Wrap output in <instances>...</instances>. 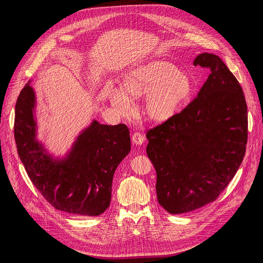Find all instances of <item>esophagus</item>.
I'll return each instance as SVG.
<instances>
[{
    "label": "esophagus",
    "instance_id": "esophagus-1",
    "mask_svg": "<svg viewBox=\"0 0 263 263\" xmlns=\"http://www.w3.org/2000/svg\"><path fill=\"white\" fill-rule=\"evenodd\" d=\"M132 141H133L134 144H136V145L139 146V145H141V144L144 142V137L142 136V134L136 132V133H134V134L132 135Z\"/></svg>",
    "mask_w": 263,
    "mask_h": 263
}]
</instances>
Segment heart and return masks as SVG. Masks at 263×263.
<instances>
[{
  "label": "heart",
  "instance_id": "b5f03b06",
  "mask_svg": "<svg viewBox=\"0 0 263 263\" xmlns=\"http://www.w3.org/2000/svg\"><path fill=\"white\" fill-rule=\"evenodd\" d=\"M193 78L167 60H153L124 73L122 89L107 87L106 97L118 112L128 115L131 101L146 96L143 110L154 123H165L175 118L194 92Z\"/></svg>",
  "mask_w": 263,
  "mask_h": 263
}]
</instances>
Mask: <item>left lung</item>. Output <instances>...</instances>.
<instances>
[{"label":"left lung","mask_w":263,"mask_h":263,"mask_svg":"<svg viewBox=\"0 0 263 263\" xmlns=\"http://www.w3.org/2000/svg\"><path fill=\"white\" fill-rule=\"evenodd\" d=\"M194 65L210 68L197 98L146 134V154L157 174L158 203L172 214L213 202L235 176L246 153L248 111L240 84L214 54L198 55Z\"/></svg>","instance_id":"obj_1"}]
</instances>
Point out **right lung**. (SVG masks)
Returning a JSON list of instances; mask_svg holds the SVG:
<instances>
[{
	"mask_svg": "<svg viewBox=\"0 0 263 263\" xmlns=\"http://www.w3.org/2000/svg\"><path fill=\"white\" fill-rule=\"evenodd\" d=\"M31 82L17 98L14 120L17 152L29 178L56 209L73 215L102 214L110 205L116 170L131 151L129 129L95 119L63 155H55L39 138L37 98Z\"/></svg>",
	"mask_w": 263,
	"mask_h": 263,
	"instance_id": "right-lung-1",
	"label": "right lung"
}]
</instances>
